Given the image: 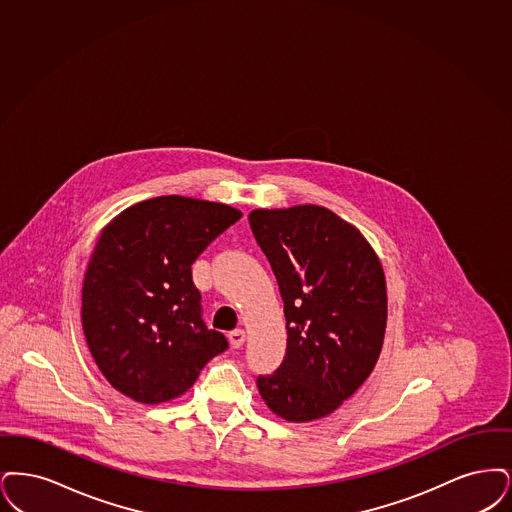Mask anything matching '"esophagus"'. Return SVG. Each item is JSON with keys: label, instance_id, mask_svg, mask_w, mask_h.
I'll return each mask as SVG.
<instances>
[{"label": "esophagus", "instance_id": "34e87169", "mask_svg": "<svg viewBox=\"0 0 512 512\" xmlns=\"http://www.w3.org/2000/svg\"><path fill=\"white\" fill-rule=\"evenodd\" d=\"M246 333L243 329H235V331H231L229 333V342H231V346L233 348H241L243 344H245Z\"/></svg>", "mask_w": 512, "mask_h": 512}]
</instances>
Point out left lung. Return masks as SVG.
Instances as JSON below:
<instances>
[{"instance_id": "8db88e82", "label": "left lung", "mask_w": 512, "mask_h": 512, "mask_svg": "<svg viewBox=\"0 0 512 512\" xmlns=\"http://www.w3.org/2000/svg\"><path fill=\"white\" fill-rule=\"evenodd\" d=\"M287 317V354L256 384L290 423L331 415L371 375L386 331V281L375 250L329 208L252 210Z\"/></svg>"}]
</instances>
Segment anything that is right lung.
I'll use <instances>...</instances> for the list:
<instances>
[{
  "instance_id": "right-lung-1",
  "label": "right lung",
  "mask_w": 512,
  "mask_h": 512,
  "mask_svg": "<svg viewBox=\"0 0 512 512\" xmlns=\"http://www.w3.org/2000/svg\"><path fill=\"white\" fill-rule=\"evenodd\" d=\"M243 214L179 195L118 214L93 248L82 327L101 373L124 396L162 403L185 394L227 338L202 321L191 266Z\"/></svg>"
}]
</instances>
